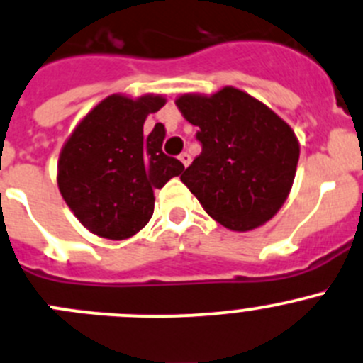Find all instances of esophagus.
<instances>
[{
    "label": "esophagus",
    "mask_w": 363,
    "mask_h": 363,
    "mask_svg": "<svg viewBox=\"0 0 363 363\" xmlns=\"http://www.w3.org/2000/svg\"><path fill=\"white\" fill-rule=\"evenodd\" d=\"M179 161H181L184 167H189V163H191V156H189L188 152H182L181 156H179Z\"/></svg>",
    "instance_id": "34e87169"
}]
</instances>
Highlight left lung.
<instances>
[{
	"label": "left lung",
	"instance_id": "left-lung-1",
	"mask_svg": "<svg viewBox=\"0 0 363 363\" xmlns=\"http://www.w3.org/2000/svg\"><path fill=\"white\" fill-rule=\"evenodd\" d=\"M179 111L196 125L202 152L181 175L206 213L235 232L275 216L293 188L300 143L286 121L239 88L184 94Z\"/></svg>",
	"mask_w": 363,
	"mask_h": 363
}]
</instances>
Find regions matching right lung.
<instances>
[{
    "label": "right lung",
    "instance_id": "obj_1",
    "mask_svg": "<svg viewBox=\"0 0 363 363\" xmlns=\"http://www.w3.org/2000/svg\"><path fill=\"white\" fill-rule=\"evenodd\" d=\"M157 94H113L88 111L63 143L58 189L74 216L99 238L122 241L142 230L154 213V189L163 188L184 164L161 150L167 131L143 124L164 106Z\"/></svg>",
    "mask_w": 363,
    "mask_h": 363
}]
</instances>
